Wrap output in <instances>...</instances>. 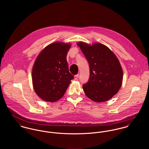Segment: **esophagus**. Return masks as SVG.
I'll return each mask as SVG.
<instances>
[{
	"label": "esophagus",
	"instance_id": "obj_1",
	"mask_svg": "<svg viewBox=\"0 0 149 149\" xmlns=\"http://www.w3.org/2000/svg\"><path fill=\"white\" fill-rule=\"evenodd\" d=\"M79 74H76V75H75L74 76V79L75 80H77V79H78V77H79Z\"/></svg>",
	"mask_w": 149,
	"mask_h": 149
}]
</instances>
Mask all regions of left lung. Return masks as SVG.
Wrapping results in <instances>:
<instances>
[{"label":"left lung","mask_w":149,"mask_h":149,"mask_svg":"<svg viewBox=\"0 0 149 149\" xmlns=\"http://www.w3.org/2000/svg\"><path fill=\"white\" fill-rule=\"evenodd\" d=\"M77 45L89 65L88 81L83 85L86 96L95 102L108 100L119 91L123 80V70L114 53L104 45H92L80 42Z\"/></svg>","instance_id":"left-lung-1"}]
</instances>
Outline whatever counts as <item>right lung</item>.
<instances>
[{
  "label": "right lung",
  "mask_w": 149,
  "mask_h": 149,
  "mask_svg": "<svg viewBox=\"0 0 149 149\" xmlns=\"http://www.w3.org/2000/svg\"><path fill=\"white\" fill-rule=\"evenodd\" d=\"M70 46V43H52L43 49L35 61L32 70L33 87L46 102L60 100L74 79L66 61Z\"/></svg>",
  "instance_id": "1"
}]
</instances>
